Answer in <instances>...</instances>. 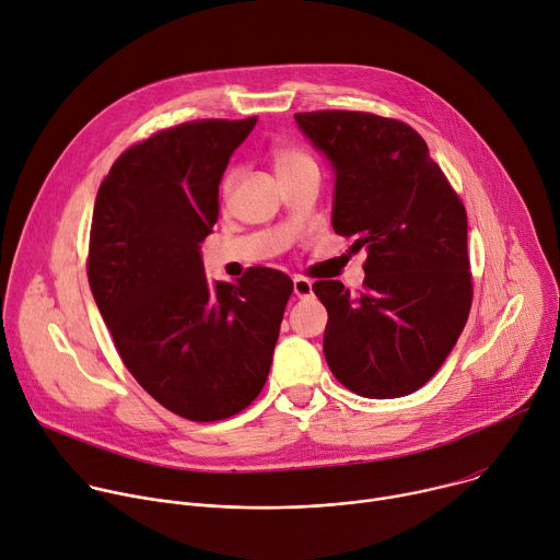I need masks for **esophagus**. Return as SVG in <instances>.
I'll use <instances>...</instances> for the list:
<instances>
[{
	"label": "esophagus",
	"instance_id": "1",
	"mask_svg": "<svg viewBox=\"0 0 560 560\" xmlns=\"http://www.w3.org/2000/svg\"><path fill=\"white\" fill-rule=\"evenodd\" d=\"M294 296L299 299L312 296V283L305 277H294Z\"/></svg>",
	"mask_w": 560,
	"mask_h": 560
}]
</instances>
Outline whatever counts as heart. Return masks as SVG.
<instances>
[{"mask_svg": "<svg viewBox=\"0 0 560 560\" xmlns=\"http://www.w3.org/2000/svg\"><path fill=\"white\" fill-rule=\"evenodd\" d=\"M270 162H272V168H275L279 182L285 179V177H292V175H296V173H301V171L316 168L314 156H312L307 150H303V148H299V145H288V143H281V145H275V148H272ZM236 179H238V173H236V171H230V173L223 177V182H221V192H223V197H230V192H232Z\"/></svg>", "mask_w": 560, "mask_h": 560, "instance_id": "heart-1", "label": "heart"}]
</instances>
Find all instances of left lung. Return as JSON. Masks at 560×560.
<instances>
[{
    "label": "left lung",
    "instance_id": "left-lung-1",
    "mask_svg": "<svg viewBox=\"0 0 560 560\" xmlns=\"http://www.w3.org/2000/svg\"><path fill=\"white\" fill-rule=\"evenodd\" d=\"M335 166L332 228L365 250L363 292L316 281L326 361L365 398L408 396L443 365L471 307L467 214L425 139L361 110L294 115Z\"/></svg>",
    "mask_w": 560,
    "mask_h": 560
}]
</instances>
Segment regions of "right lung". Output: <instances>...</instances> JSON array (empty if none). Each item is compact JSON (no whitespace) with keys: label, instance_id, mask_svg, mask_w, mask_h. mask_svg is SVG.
<instances>
[{"label":"right lung","instance_id":"1","mask_svg":"<svg viewBox=\"0 0 560 560\" xmlns=\"http://www.w3.org/2000/svg\"><path fill=\"white\" fill-rule=\"evenodd\" d=\"M255 124L195 119L132 143L93 210L86 272L115 348L156 404L197 423L234 417L259 396L294 290L264 266L236 285L203 275L223 171Z\"/></svg>","mask_w":560,"mask_h":560}]
</instances>
